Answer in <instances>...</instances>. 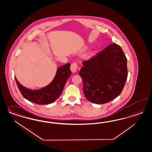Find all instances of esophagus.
Instances as JSON below:
<instances>
[{"label": "esophagus", "mask_w": 152, "mask_h": 152, "mask_svg": "<svg viewBox=\"0 0 152 152\" xmlns=\"http://www.w3.org/2000/svg\"><path fill=\"white\" fill-rule=\"evenodd\" d=\"M78 67V64L77 63H72L70 66V70L72 72H75L77 70V69Z\"/></svg>", "instance_id": "esophagus-1"}]
</instances>
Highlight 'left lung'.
Returning a JSON list of instances; mask_svg holds the SVG:
<instances>
[{
    "mask_svg": "<svg viewBox=\"0 0 152 152\" xmlns=\"http://www.w3.org/2000/svg\"><path fill=\"white\" fill-rule=\"evenodd\" d=\"M82 64L79 74L88 101L107 103L121 93L127 79V59L118 45H108Z\"/></svg>",
    "mask_w": 152,
    "mask_h": 152,
    "instance_id": "1",
    "label": "left lung"
}]
</instances>
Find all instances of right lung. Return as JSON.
<instances>
[{
    "mask_svg": "<svg viewBox=\"0 0 152 152\" xmlns=\"http://www.w3.org/2000/svg\"><path fill=\"white\" fill-rule=\"evenodd\" d=\"M70 64L64 65L57 69L53 80L48 86L39 90H31L18 82L15 77L16 83L22 96L29 101L39 104H46L54 102L62 92L65 83L71 75Z\"/></svg>",
    "mask_w": 152,
    "mask_h": 152,
    "instance_id": "obj_1",
    "label": "right lung"
}]
</instances>
